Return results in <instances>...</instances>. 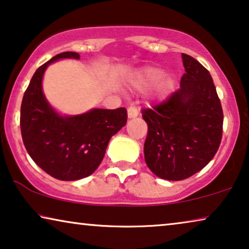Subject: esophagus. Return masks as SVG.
I'll return each mask as SVG.
<instances>
[{
    "label": "esophagus",
    "instance_id": "esophagus-1",
    "mask_svg": "<svg viewBox=\"0 0 249 249\" xmlns=\"http://www.w3.org/2000/svg\"><path fill=\"white\" fill-rule=\"evenodd\" d=\"M139 114V112L137 110V107H135V105H130V107H128V117L129 118H136L137 115Z\"/></svg>",
    "mask_w": 249,
    "mask_h": 249
}]
</instances>
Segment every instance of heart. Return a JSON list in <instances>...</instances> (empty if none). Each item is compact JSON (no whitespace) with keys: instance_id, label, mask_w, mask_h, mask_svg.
<instances>
[{"instance_id":"1","label":"heart","mask_w":249,"mask_h":249,"mask_svg":"<svg viewBox=\"0 0 249 249\" xmlns=\"http://www.w3.org/2000/svg\"><path fill=\"white\" fill-rule=\"evenodd\" d=\"M164 71L159 68H146L139 72L137 77V86L142 89H149L158 85V93L161 96H165L175 87V81L171 77H165Z\"/></svg>"}]
</instances>
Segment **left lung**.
I'll return each instance as SVG.
<instances>
[{
    "label": "left lung",
    "instance_id": "1",
    "mask_svg": "<svg viewBox=\"0 0 249 249\" xmlns=\"http://www.w3.org/2000/svg\"><path fill=\"white\" fill-rule=\"evenodd\" d=\"M186 72L165 101L142 110L148 125L146 164L160 178L179 181L200 171L222 139L223 111L209 70L182 53Z\"/></svg>",
    "mask_w": 249,
    "mask_h": 249
}]
</instances>
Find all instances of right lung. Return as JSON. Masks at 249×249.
<instances>
[{
    "instance_id": "obj_1",
    "label": "right lung",
    "mask_w": 249,
    "mask_h": 249,
    "mask_svg": "<svg viewBox=\"0 0 249 249\" xmlns=\"http://www.w3.org/2000/svg\"><path fill=\"white\" fill-rule=\"evenodd\" d=\"M79 56L76 52H63L40 66L20 108L22 142L30 158L46 173L63 181L90 176L101 164L111 137L128 119L124 107L94 108L80 115L61 117L50 107L42 90L44 71L54 61Z\"/></svg>"
}]
</instances>
